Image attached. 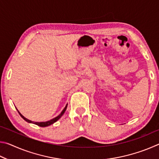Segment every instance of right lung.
<instances>
[{
  "mask_svg": "<svg viewBox=\"0 0 159 159\" xmlns=\"http://www.w3.org/2000/svg\"><path fill=\"white\" fill-rule=\"evenodd\" d=\"M66 107H67V104L66 105V107H64V109L62 110V111L61 112V114H60V115L57 116V117L52 118V120H48V121H46V122H34V121H31V120L27 119V118H26L25 116H23L21 115L20 112H19V111H18V112H19V114H20V115L21 116V118H22L23 119H25V120H26V121H27V122H29V123H34V124H36V125H37L41 126V127H46V126H48V125H51V124H52V123H55L56 121H57V120L60 119L61 116H62V115L64 114V113L65 112L66 109Z\"/></svg>",
  "mask_w": 159,
  "mask_h": 159,
  "instance_id": "add662e5",
  "label": "right lung"
}]
</instances>
